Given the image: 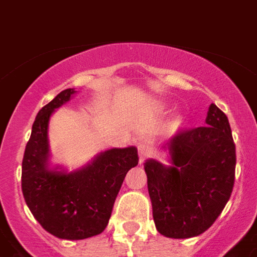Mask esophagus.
Returning a JSON list of instances; mask_svg holds the SVG:
<instances>
[{
    "label": "esophagus",
    "instance_id": "obj_1",
    "mask_svg": "<svg viewBox=\"0 0 257 257\" xmlns=\"http://www.w3.org/2000/svg\"><path fill=\"white\" fill-rule=\"evenodd\" d=\"M137 149H139V157H140V161L144 162L145 159H148L149 157H150V154H152V150H150V148H149L148 145H145V144H139V146H137Z\"/></svg>",
    "mask_w": 257,
    "mask_h": 257
}]
</instances>
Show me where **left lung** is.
Instances as JSON below:
<instances>
[{"instance_id":"left-lung-1","label":"left lung","mask_w":257,"mask_h":257,"mask_svg":"<svg viewBox=\"0 0 257 257\" xmlns=\"http://www.w3.org/2000/svg\"><path fill=\"white\" fill-rule=\"evenodd\" d=\"M205 122L169 140L174 165L145 163L155 227L169 238L206 231L231 196L236 154L227 116L212 103Z\"/></svg>"}]
</instances>
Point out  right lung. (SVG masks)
<instances>
[{
	"instance_id": "right-lung-1",
	"label": "right lung",
	"mask_w": 257,
	"mask_h": 257,
	"mask_svg": "<svg viewBox=\"0 0 257 257\" xmlns=\"http://www.w3.org/2000/svg\"><path fill=\"white\" fill-rule=\"evenodd\" d=\"M66 88L45 104L32 124L22 162V192L36 221L49 234L68 240L98 235L107 227L125 175L139 165L137 149H111L75 172L51 171L49 117L74 94Z\"/></svg>"
}]
</instances>
